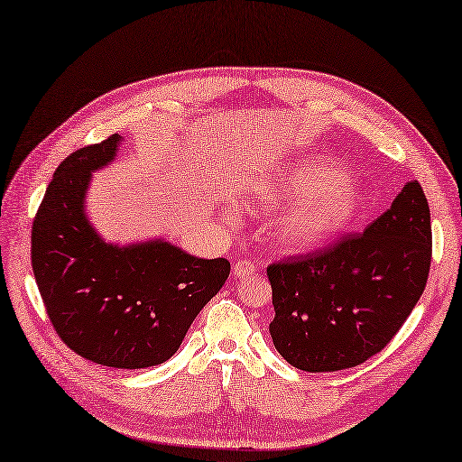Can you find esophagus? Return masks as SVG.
<instances>
[{"instance_id": "34e87169", "label": "esophagus", "mask_w": 462, "mask_h": 462, "mask_svg": "<svg viewBox=\"0 0 462 462\" xmlns=\"http://www.w3.org/2000/svg\"><path fill=\"white\" fill-rule=\"evenodd\" d=\"M258 272V265L253 263L250 260H239L233 265V275L235 277H246V275H254Z\"/></svg>"}]
</instances>
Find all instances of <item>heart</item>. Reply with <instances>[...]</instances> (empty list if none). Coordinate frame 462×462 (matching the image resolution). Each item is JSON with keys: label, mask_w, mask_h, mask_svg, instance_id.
<instances>
[{"label": "heart", "mask_w": 462, "mask_h": 462, "mask_svg": "<svg viewBox=\"0 0 462 462\" xmlns=\"http://www.w3.org/2000/svg\"><path fill=\"white\" fill-rule=\"evenodd\" d=\"M302 197L277 219L273 241L292 253H302L328 243L341 233L358 212V192L329 163H299L262 180L254 200L272 208L285 197Z\"/></svg>", "instance_id": "b5f03b06"}]
</instances>
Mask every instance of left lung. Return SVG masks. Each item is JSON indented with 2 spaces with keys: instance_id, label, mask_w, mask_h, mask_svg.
Masks as SVG:
<instances>
[{
  "instance_id": "obj_1",
  "label": "left lung",
  "mask_w": 462,
  "mask_h": 462,
  "mask_svg": "<svg viewBox=\"0 0 462 462\" xmlns=\"http://www.w3.org/2000/svg\"><path fill=\"white\" fill-rule=\"evenodd\" d=\"M431 223L418 180L365 233L268 265L277 353L304 372L355 368L395 337L424 292Z\"/></svg>"
}]
</instances>
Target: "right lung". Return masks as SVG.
<instances>
[{"mask_svg": "<svg viewBox=\"0 0 462 462\" xmlns=\"http://www.w3.org/2000/svg\"><path fill=\"white\" fill-rule=\"evenodd\" d=\"M119 134L67 156L32 223L40 297L61 341L96 365L123 370L171 358L229 277L226 258L204 260L163 241L107 245L85 216L90 173L116 158Z\"/></svg>", "mask_w": 462, "mask_h": 462, "instance_id": "right-lung-1", "label": "right lung"}]
</instances>
